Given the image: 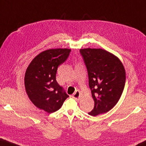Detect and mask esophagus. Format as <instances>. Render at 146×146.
<instances>
[{"label": "esophagus", "instance_id": "esophagus-1", "mask_svg": "<svg viewBox=\"0 0 146 146\" xmlns=\"http://www.w3.org/2000/svg\"><path fill=\"white\" fill-rule=\"evenodd\" d=\"M80 97V92L79 90H76L75 91V93L73 95V98H75V100H78Z\"/></svg>", "mask_w": 146, "mask_h": 146}]
</instances>
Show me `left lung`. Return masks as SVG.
Returning <instances> with one entry per match:
<instances>
[{
  "mask_svg": "<svg viewBox=\"0 0 146 146\" xmlns=\"http://www.w3.org/2000/svg\"><path fill=\"white\" fill-rule=\"evenodd\" d=\"M80 53L86 66L89 86L95 102L88 113L97 116L107 113L117 104L125 82L122 63L113 54L102 49H81Z\"/></svg>",
  "mask_w": 146,
  "mask_h": 146,
  "instance_id": "1",
  "label": "left lung"
}]
</instances>
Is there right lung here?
I'll return each mask as SVG.
<instances>
[{"instance_id": "1", "label": "right lung", "mask_w": 146, "mask_h": 146, "mask_svg": "<svg viewBox=\"0 0 146 146\" xmlns=\"http://www.w3.org/2000/svg\"><path fill=\"white\" fill-rule=\"evenodd\" d=\"M70 49H51L35 56L27 68L24 84L33 104L48 113L60 109L69 97L56 80L59 66L70 55Z\"/></svg>"}]
</instances>
